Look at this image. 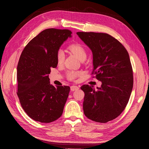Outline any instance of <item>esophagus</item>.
Segmentation results:
<instances>
[{
    "label": "esophagus",
    "instance_id": "esophagus-1",
    "mask_svg": "<svg viewBox=\"0 0 149 149\" xmlns=\"http://www.w3.org/2000/svg\"><path fill=\"white\" fill-rule=\"evenodd\" d=\"M70 88H71V90L72 91H75V90H77V89H78L79 88V86H78L73 85V86H71Z\"/></svg>",
    "mask_w": 149,
    "mask_h": 149
}]
</instances>
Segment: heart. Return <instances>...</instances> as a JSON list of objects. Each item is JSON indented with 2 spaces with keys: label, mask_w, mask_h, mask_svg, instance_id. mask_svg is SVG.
Here are the masks:
<instances>
[{
  "label": "heart",
  "mask_w": 149,
  "mask_h": 149,
  "mask_svg": "<svg viewBox=\"0 0 149 149\" xmlns=\"http://www.w3.org/2000/svg\"><path fill=\"white\" fill-rule=\"evenodd\" d=\"M69 50L73 53L81 61H84L87 57V52L86 48L79 43L71 44L68 47ZM65 60V53L61 49L56 52V60L59 65L63 63ZM82 74V72L78 71H68L66 73L67 78L71 81H74Z\"/></svg>",
  "instance_id": "1"
}]
</instances>
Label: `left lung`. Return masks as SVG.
<instances>
[{
	"instance_id": "8db88e82",
	"label": "left lung",
	"mask_w": 149,
	"mask_h": 149,
	"mask_svg": "<svg viewBox=\"0 0 149 149\" xmlns=\"http://www.w3.org/2000/svg\"><path fill=\"white\" fill-rule=\"evenodd\" d=\"M91 49L92 74L102 82L94 89L83 85V111L89 119L101 123L116 119L123 112L133 88V71L127 49L118 40L104 33H76Z\"/></svg>"
}]
</instances>
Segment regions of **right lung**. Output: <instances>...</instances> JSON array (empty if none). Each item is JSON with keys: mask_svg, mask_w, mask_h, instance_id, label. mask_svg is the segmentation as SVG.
<instances>
[{"mask_svg": "<svg viewBox=\"0 0 149 149\" xmlns=\"http://www.w3.org/2000/svg\"><path fill=\"white\" fill-rule=\"evenodd\" d=\"M71 33L68 29H45L22 52L17 65V94L22 108L34 120L52 123L63 112L70 88L53 86L48 74L52 68L57 66L56 52Z\"/></svg>", "mask_w": 149, "mask_h": 149, "instance_id": "add662e5", "label": "right lung"}]
</instances>
